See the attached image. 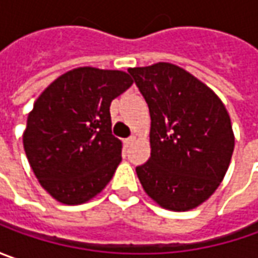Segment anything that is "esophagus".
Wrapping results in <instances>:
<instances>
[{
  "label": "esophagus",
  "instance_id": "1",
  "mask_svg": "<svg viewBox=\"0 0 258 258\" xmlns=\"http://www.w3.org/2000/svg\"><path fill=\"white\" fill-rule=\"evenodd\" d=\"M135 141H136V138L135 136H131V138H127V139H124V146H131V145L134 144Z\"/></svg>",
  "mask_w": 258,
  "mask_h": 258
}]
</instances>
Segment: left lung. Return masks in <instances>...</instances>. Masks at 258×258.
<instances>
[{
    "label": "left lung",
    "mask_w": 258,
    "mask_h": 258,
    "mask_svg": "<svg viewBox=\"0 0 258 258\" xmlns=\"http://www.w3.org/2000/svg\"><path fill=\"white\" fill-rule=\"evenodd\" d=\"M127 72L151 113V158L136 168L145 192L165 210L197 208L230 166V114L208 86L179 66L156 63Z\"/></svg>",
    "instance_id": "1"
}]
</instances>
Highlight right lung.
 Wrapping results in <instances>:
<instances>
[{"label":"right lung","instance_id":"right-lung-1","mask_svg":"<svg viewBox=\"0 0 258 258\" xmlns=\"http://www.w3.org/2000/svg\"><path fill=\"white\" fill-rule=\"evenodd\" d=\"M132 85L126 72L77 67L34 102L24 151L40 185L58 203H87L112 179L122 142L112 135L109 107Z\"/></svg>","mask_w":258,"mask_h":258}]
</instances>
